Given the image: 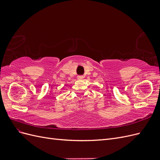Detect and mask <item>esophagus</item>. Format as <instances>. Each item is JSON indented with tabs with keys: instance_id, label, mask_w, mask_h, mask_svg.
Segmentation results:
<instances>
[{
	"instance_id": "obj_1",
	"label": "esophagus",
	"mask_w": 160,
	"mask_h": 160,
	"mask_svg": "<svg viewBox=\"0 0 160 160\" xmlns=\"http://www.w3.org/2000/svg\"><path fill=\"white\" fill-rule=\"evenodd\" d=\"M83 78H84V77L82 75H79L78 77H77V79H78L79 80H82V79H83Z\"/></svg>"
}]
</instances>
